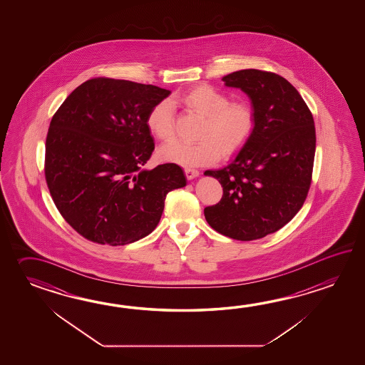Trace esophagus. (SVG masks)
Segmentation results:
<instances>
[{
	"label": "esophagus",
	"mask_w": 365,
	"mask_h": 365,
	"mask_svg": "<svg viewBox=\"0 0 365 365\" xmlns=\"http://www.w3.org/2000/svg\"><path fill=\"white\" fill-rule=\"evenodd\" d=\"M185 176L187 180H193L200 175V172L197 171V170H192V168H185Z\"/></svg>",
	"instance_id": "esophagus-1"
}]
</instances>
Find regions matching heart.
<instances>
[{"label":"heart","instance_id":"obj_1","mask_svg":"<svg viewBox=\"0 0 365 365\" xmlns=\"http://www.w3.org/2000/svg\"><path fill=\"white\" fill-rule=\"evenodd\" d=\"M187 110L203 117L197 142H176L160 150L167 162L185 167L207 165L219 156L231 158L252 138L256 129V110L248 101H230L227 93L210 85L195 86L175 99ZM151 134L168 143L175 140V112L171 103H156L146 118Z\"/></svg>","mask_w":365,"mask_h":365}]
</instances>
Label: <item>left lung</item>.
<instances>
[{
  "instance_id": "1",
  "label": "left lung",
  "mask_w": 365,
  "mask_h": 365,
  "mask_svg": "<svg viewBox=\"0 0 365 365\" xmlns=\"http://www.w3.org/2000/svg\"><path fill=\"white\" fill-rule=\"evenodd\" d=\"M248 95L257 124L232 163L206 176L219 180L222 200L205 209L217 232L235 240L277 232L303 207L312 182L316 128L308 106L287 79L245 69L223 77Z\"/></svg>"
}]
</instances>
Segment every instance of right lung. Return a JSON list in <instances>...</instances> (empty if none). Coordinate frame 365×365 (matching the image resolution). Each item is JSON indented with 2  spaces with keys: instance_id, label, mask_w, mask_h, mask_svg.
I'll return each instance as SVG.
<instances>
[{
  "instance_id": "right-lung-1",
  "label": "right lung",
  "mask_w": 365,
  "mask_h": 365,
  "mask_svg": "<svg viewBox=\"0 0 365 365\" xmlns=\"http://www.w3.org/2000/svg\"><path fill=\"white\" fill-rule=\"evenodd\" d=\"M171 93L158 86L93 78L57 109L46 140V181L56 207L81 236L110 247L155 230L164 200L186 185L178 164L143 170L154 151L146 118Z\"/></svg>"
}]
</instances>
